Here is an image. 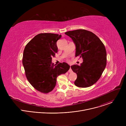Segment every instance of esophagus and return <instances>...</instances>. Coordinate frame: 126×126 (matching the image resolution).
Segmentation results:
<instances>
[{
  "label": "esophagus",
  "mask_w": 126,
  "mask_h": 126,
  "mask_svg": "<svg viewBox=\"0 0 126 126\" xmlns=\"http://www.w3.org/2000/svg\"><path fill=\"white\" fill-rule=\"evenodd\" d=\"M69 72H70V73L72 72V69H71V66H70V69H69Z\"/></svg>",
  "instance_id": "1"
}]
</instances>
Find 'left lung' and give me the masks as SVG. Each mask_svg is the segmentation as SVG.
Listing matches in <instances>:
<instances>
[{
  "label": "left lung",
  "mask_w": 126,
  "mask_h": 126,
  "mask_svg": "<svg viewBox=\"0 0 126 126\" xmlns=\"http://www.w3.org/2000/svg\"><path fill=\"white\" fill-rule=\"evenodd\" d=\"M65 34L76 45L75 56L83 59L80 66H71L77 75L75 85L81 88L93 85L100 79L106 66L107 53L104 44L94 33L86 30L69 31Z\"/></svg>",
  "instance_id": "obj_1"
}]
</instances>
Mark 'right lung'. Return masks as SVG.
Listing matches in <instances>:
<instances>
[{"label": "right lung", "instance_id": "right-lung-1", "mask_svg": "<svg viewBox=\"0 0 126 126\" xmlns=\"http://www.w3.org/2000/svg\"><path fill=\"white\" fill-rule=\"evenodd\" d=\"M61 35L40 33L26 45L22 59L26 77L37 91L48 93L56 86L57 77L65 74L70 66L65 62L57 65L52 63V57L57 53V41Z\"/></svg>", "mask_w": 126, "mask_h": 126}]
</instances>
